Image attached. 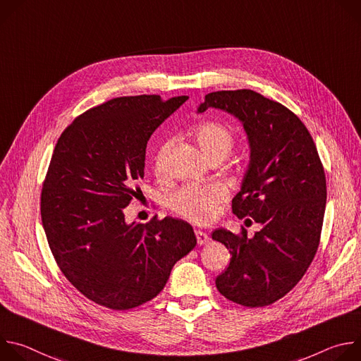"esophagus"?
<instances>
[{"mask_svg":"<svg viewBox=\"0 0 361 361\" xmlns=\"http://www.w3.org/2000/svg\"><path fill=\"white\" fill-rule=\"evenodd\" d=\"M195 237H197V243H198V245H204V244H207L212 238H210V235L207 234V233H204L202 230H195Z\"/></svg>","mask_w":361,"mask_h":361,"instance_id":"obj_1","label":"esophagus"}]
</instances>
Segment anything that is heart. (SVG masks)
I'll use <instances>...</instances> for the list:
<instances>
[{"label":"heart","mask_w":361,"mask_h":361,"mask_svg":"<svg viewBox=\"0 0 361 361\" xmlns=\"http://www.w3.org/2000/svg\"><path fill=\"white\" fill-rule=\"evenodd\" d=\"M192 135L201 149L213 160L216 157L227 156L234 144V131L230 126L216 121L205 120L194 126ZM170 141L160 144L156 157H154V169L157 173H163L164 159ZM228 198V190L220 183H210L204 185H184L174 191L167 198L169 209L177 216L190 220L192 223L212 221L220 209V204Z\"/></svg>","instance_id":"heart-1"}]
</instances>
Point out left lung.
<instances>
[{
	"instance_id": "left-lung-1",
	"label": "left lung",
	"mask_w": 361,
	"mask_h": 361,
	"mask_svg": "<svg viewBox=\"0 0 361 361\" xmlns=\"http://www.w3.org/2000/svg\"><path fill=\"white\" fill-rule=\"evenodd\" d=\"M235 116L247 133L251 156L241 190L233 198L238 219L262 228L247 237L216 230L213 240L231 254L216 279L217 290L244 307H264L284 297L310 267L320 244L326 210V174L313 137L280 102L252 90L216 91L198 109Z\"/></svg>"
}]
</instances>
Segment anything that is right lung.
I'll use <instances>...</instances> for the list:
<instances>
[{
	"label": "right lung",
	"instance_id": "right-lung-1",
	"mask_svg": "<svg viewBox=\"0 0 361 361\" xmlns=\"http://www.w3.org/2000/svg\"><path fill=\"white\" fill-rule=\"evenodd\" d=\"M187 95L117 97L60 135L41 190V220L57 266L88 300L123 312L156 297L197 244L178 219L126 223L151 134Z\"/></svg>",
	"mask_w": 361,
	"mask_h": 361
}]
</instances>
